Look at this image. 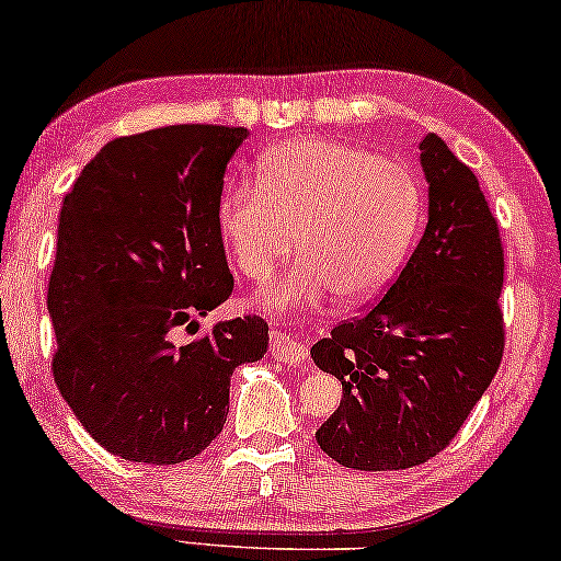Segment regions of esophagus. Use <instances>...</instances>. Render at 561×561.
<instances>
[{"label":"esophagus","instance_id":"esophagus-1","mask_svg":"<svg viewBox=\"0 0 561 561\" xmlns=\"http://www.w3.org/2000/svg\"><path fill=\"white\" fill-rule=\"evenodd\" d=\"M270 353H272L274 360L284 363V365H305L309 360L307 347L299 345V342L291 337V334L282 332V330H274L272 332Z\"/></svg>","mask_w":561,"mask_h":561}]
</instances>
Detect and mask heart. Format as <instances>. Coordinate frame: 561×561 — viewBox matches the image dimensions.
<instances>
[{
    "label": "heart",
    "mask_w": 561,
    "mask_h": 561,
    "mask_svg": "<svg viewBox=\"0 0 561 561\" xmlns=\"http://www.w3.org/2000/svg\"><path fill=\"white\" fill-rule=\"evenodd\" d=\"M219 231L237 270L256 284L302 259L264 295L270 309L317 305L334 291L365 302L396 277L423 219V188L403 163L330 138H299L262 158L256 181L219 196Z\"/></svg>",
    "instance_id": "obj_1"
}]
</instances>
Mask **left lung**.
Segmentation results:
<instances>
[{
    "label": "left lung",
    "instance_id": "obj_1",
    "mask_svg": "<svg viewBox=\"0 0 561 561\" xmlns=\"http://www.w3.org/2000/svg\"><path fill=\"white\" fill-rule=\"evenodd\" d=\"M428 224L378 302L312 347L342 382L340 408L314 433L334 461L398 471L438 456L504 357V244L473 171L428 133L421 140Z\"/></svg>",
    "mask_w": 561,
    "mask_h": 561
}]
</instances>
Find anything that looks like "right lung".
Listing matches in <instances>:
<instances>
[{
	"mask_svg": "<svg viewBox=\"0 0 561 561\" xmlns=\"http://www.w3.org/2000/svg\"><path fill=\"white\" fill-rule=\"evenodd\" d=\"M244 138L247 128L204 123L115 138L65 196L47 289L53 378L113 456H198L227 423L231 373L270 345L259 314L174 342L233 291L216 208Z\"/></svg>",
	"mask_w": 561,
	"mask_h": 561,
	"instance_id": "right-lung-1",
	"label": "right lung"
}]
</instances>
